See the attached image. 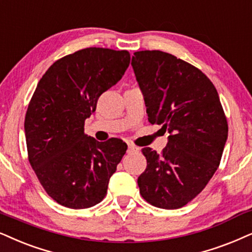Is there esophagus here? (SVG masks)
<instances>
[{
    "instance_id": "34e87169",
    "label": "esophagus",
    "mask_w": 252,
    "mask_h": 252,
    "mask_svg": "<svg viewBox=\"0 0 252 252\" xmlns=\"http://www.w3.org/2000/svg\"><path fill=\"white\" fill-rule=\"evenodd\" d=\"M139 150H140V149H139L136 146L128 145V149H127V152H128V153H138Z\"/></svg>"
}]
</instances>
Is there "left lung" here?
<instances>
[{
  "mask_svg": "<svg viewBox=\"0 0 252 252\" xmlns=\"http://www.w3.org/2000/svg\"><path fill=\"white\" fill-rule=\"evenodd\" d=\"M132 66L145 96L148 122L170 133L161 154L143 148L138 178L150 205L176 210L197 197L220 164L228 123L214 84L197 67L161 51H140Z\"/></svg>",
  "mask_w": 252,
  "mask_h": 252,
  "instance_id": "left-lung-1",
  "label": "left lung"
}]
</instances>
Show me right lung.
<instances>
[{"instance_id": "1", "label": "right lung", "mask_w": 252, "mask_h": 252, "mask_svg": "<svg viewBox=\"0 0 252 252\" xmlns=\"http://www.w3.org/2000/svg\"><path fill=\"white\" fill-rule=\"evenodd\" d=\"M127 51L89 47L59 59L42 75L26 111L29 162L50 197L81 210L100 202L127 150L120 139L84 133L97 100L129 66Z\"/></svg>"}]
</instances>
